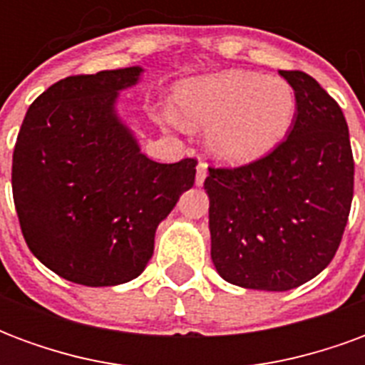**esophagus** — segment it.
Instances as JSON below:
<instances>
[{
    "label": "esophagus",
    "instance_id": "obj_1",
    "mask_svg": "<svg viewBox=\"0 0 365 365\" xmlns=\"http://www.w3.org/2000/svg\"><path fill=\"white\" fill-rule=\"evenodd\" d=\"M205 178H207V164H205V162H199V164H197V174H195V183H197V185H203Z\"/></svg>",
    "mask_w": 365,
    "mask_h": 365
}]
</instances>
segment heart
Returning a JSON list of instances; mask_svg holds the SVG:
<instances>
[{
  "instance_id": "obj_1",
  "label": "heart",
  "mask_w": 365,
  "mask_h": 365,
  "mask_svg": "<svg viewBox=\"0 0 365 365\" xmlns=\"http://www.w3.org/2000/svg\"><path fill=\"white\" fill-rule=\"evenodd\" d=\"M174 101L187 125L207 127V148L225 164H248L269 154L287 136L297 109L285 80L240 70L183 80ZM162 119L178 123L174 113Z\"/></svg>"
}]
</instances>
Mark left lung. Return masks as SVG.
Masks as SVG:
<instances>
[{"label":"left lung","mask_w":365,"mask_h":365,"mask_svg":"<svg viewBox=\"0 0 365 365\" xmlns=\"http://www.w3.org/2000/svg\"><path fill=\"white\" fill-rule=\"evenodd\" d=\"M297 101L291 130L268 156L209 168L211 260L225 282L287 291L334 258L354 195V158L342 109L305 72L279 70Z\"/></svg>","instance_id":"8db88e82"}]
</instances>
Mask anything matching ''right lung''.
I'll return each instance as SVG.
<instances>
[{"label": "right lung", "instance_id": "add662e5", "mask_svg": "<svg viewBox=\"0 0 365 365\" xmlns=\"http://www.w3.org/2000/svg\"><path fill=\"white\" fill-rule=\"evenodd\" d=\"M143 68L70 76L36 97L13 150L23 237L68 282L105 287L143 274L158 225L195 182L193 158L158 164L120 119L123 90Z\"/></svg>", "mask_w": 365, "mask_h": 365}]
</instances>
